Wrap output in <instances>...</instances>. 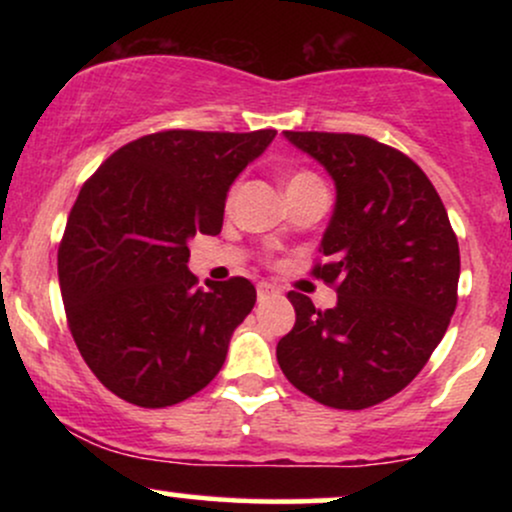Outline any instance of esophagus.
Segmentation results:
<instances>
[{
  "instance_id": "1",
  "label": "esophagus",
  "mask_w": 512,
  "mask_h": 512,
  "mask_svg": "<svg viewBox=\"0 0 512 512\" xmlns=\"http://www.w3.org/2000/svg\"><path fill=\"white\" fill-rule=\"evenodd\" d=\"M276 293H279V289H276L274 284H267V281H260V284H257V296H260V301L269 296H276Z\"/></svg>"
}]
</instances>
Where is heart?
Segmentation results:
<instances>
[{
	"label": "heart",
	"mask_w": 512,
	"mask_h": 512,
	"mask_svg": "<svg viewBox=\"0 0 512 512\" xmlns=\"http://www.w3.org/2000/svg\"><path fill=\"white\" fill-rule=\"evenodd\" d=\"M310 185H322L320 178L313 173H308V170H298V173L289 175V180H286V192L289 190H301V187H310Z\"/></svg>",
	"instance_id": "b5f03b06"
}]
</instances>
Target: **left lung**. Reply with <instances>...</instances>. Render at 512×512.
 Here are the masks:
<instances>
[{"mask_svg":"<svg viewBox=\"0 0 512 512\" xmlns=\"http://www.w3.org/2000/svg\"><path fill=\"white\" fill-rule=\"evenodd\" d=\"M337 187L313 276L337 289L317 310L291 291L296 325L276 344L289 383L334 409L385 402L426 366L457 305L460 245L426 173L363 134L284 132Z\"/></svg>","mask_w":512,"mask_h":512,"instance_id":"obj_1","label":"left lung"}]
</instances>
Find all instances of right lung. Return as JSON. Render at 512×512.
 <instances>
[{"label":"right lung","instance_id":"right-lung-1","mask_svg":"<svg viewBox=\"0 0 512 512\" xmlns=\"http://www.w3.org/2000/svg\"><path fill=\"white\" fill-rule=\"evenodd\" d=\"M276 129H166L117 149L81 187L57 252L69 330L113 395L173 407L216 378L257 291L243 276L199 289L190 238L221 233L233 180Z\"/></svg>","mask_w":512,"mask_h":512}]
</instances>
